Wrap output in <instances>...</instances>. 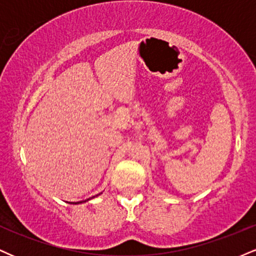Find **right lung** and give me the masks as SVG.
I'll return each mask as SVG.
<instances>
[{"label": "right lung", "mask_w": 256, "mask_h": 256, "mask_svg": "<svg viewBox=\"0 0 256 256\" xmlns=\"http://www.w3.org/2000/svg\"><path fill=\"white\" fill-rule=\"evenodd\" d=\"M82 202H83V201H82Z\"/></svg>", "instance_id": "add662e5"}]
</instances>
